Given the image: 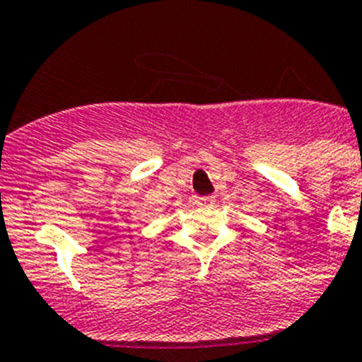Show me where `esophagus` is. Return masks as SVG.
I'll return each instance as SVG.
<instances>
[{
  "instance_id": "obj_1",
  "label": "esophagus",
  "mask_w": 362,
  "mask_h": 362,
  "mask_svg": "<svg viewBox=\"0 0 362 362\" xmlns=\"http://www.w3.org/2000/svg\"><path fill=\"white\" fill-rule=\"evenodd\" d=\"M216 203V197L214 196H201L197 197V204H201V206H210V204Z\"/></svg>"
}]
</instances>
